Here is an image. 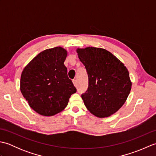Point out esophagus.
<instances>
[{"instance_id": "34e87169", "label": "esophagus", "mask_w": 156, "mask_h": 156, "mask_svg": "<svg viewBox=\"0 0 156 156\" xmlns=\"http://www.w3.org/2000/svg\"><path fill=\"white\" fill-rule=\"evenodd\" d=\"M72 82H73V83H74V85L75 86V87H77V82H76V80H73Z\"/></svg>"}]
</instances>
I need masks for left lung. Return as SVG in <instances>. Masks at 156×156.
<instances>
[{"mask_svg": "<svg viewBox=\"0 0 156 156\" xmlns=\"http://www.w3.org/2000/svg\"><path fill=\"white\" fill-rule=\"evenodd\" d=\"M76 51L88 76V89L81 95L86 107L96 117H109L124 105L130 93L127 68L105 49L88 47Z\"/></svg>", "mask_w": 156, "mask_h": 156, "instance_id": "left-lung-1", "label": "left lung"}]
</instances>
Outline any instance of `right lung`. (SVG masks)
<instances>
[{
    "instance_id": "obj_1",
    "label": "right lung",
    "mask_w": 156,
    "mask_h": 156,
    "mask_svg": "<svg viewBox=\"0 0 156 156\" xmlns=\"http://www.w3.org/2000/svg\"><path fill=\"white\" fill-rule=\"evenodd\" d=\"M66 56L67 51L61 47L45 49L22 72L21 92L39 114L49 117L61 112L76 92L64 64Z\"/></svg>"
}]
</instances>
